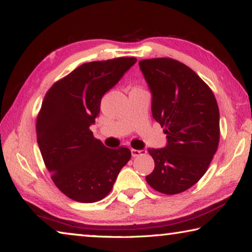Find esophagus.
Returning a JSON list of instances; mask_svg holds the SVG:
<instances>
[{"label": "esophagus", "mask_w": 252, "mask_h": 252, "mask_svg": "<svg viewBox=\"0 0 252 252\" xmlns=\"http://www.w3.org/2000/svg\"><path fill=\"white\" fill-rule=\"evenodd\" d=\"M147 153V150H135V149H132L131 155L133 158L139 157V156H144Z\"/></svg>", "instance_id": "esophagus-1"}]
</instances>
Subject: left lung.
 Returning a JSON list of instances; mask_svg holds the SVG:
<instances>
[{
	"mask_svg": "<svg viewBox=\"0 0 252 252\" xmlns=\"http://www.w3.org/2000/svg\"><path fill=\"white\" fill-rule=\"evenodd\" d=\"M139 65L152 95V117L167 134V146L148 150L155 170L146 180L161 193L183 192L202 178L218 149L217 100L201 78L177 60H142Z\"/></svg>",
	"mask_w": 252,
	"mask_h": 252,
	"instance_id": "left-lung-1",
	"label": "left lung"
}]
</instances>
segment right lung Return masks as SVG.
Segmentation results:
<instances>
[{
	"label": "right lung",
	"mask_w": 252,
	"mask_h": 252,
	"mask_svg": "<svg viewBox=\"0 0 252 252\" xmlns=\"http://www.w3.org/2000/svg\"><path fill=\"white\" fill-rule=\"evenodd\" d=\"M136 62L118 58L84 63L46 92L36 119V139L45 167L61 192L90 203L109 194L131 158L127 148H106L90 126L101 99Z\"/></svg>",
	"instance_id": "right-lung-1"
}]
</instances>
